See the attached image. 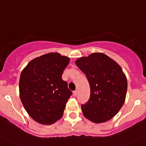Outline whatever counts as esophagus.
Returning a JSON list of instances; mask_svg holds the SVG:
<instances>
[{
    "label": "esophagus",
    "instance_id": "obj_1",
    "mask_svg": "<svg viewBox=\"0 0 146 146\" xmlns=\"http://www.w3.org/2000/svg\"><path fill=\"white\" fill-rule=\"evenodd\" d=\"M77 94H78V91H77V90L73 91V96H76Z\"/></svg>",
    "mask_w": 146,
    "mask_h": 146
}]
</instances>
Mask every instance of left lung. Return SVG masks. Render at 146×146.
<instances>
[{
    "instance_id": "8db88e82",
    "label": "left lung",
    "mask_w": 146,
    "mask_h": 146,
    "mask_svg": "<svg viewBox=\"0 0 146 146\" xmlns=\"http://www.w3.org/2000/svg\"><path fill=\"white\" fill-rule=\"evenodd\" d=\"M78 68L87 76L90 96L82 104L84 115L94 123L106 122L123 105L127 80L117 63L102 53H93L76 61Z\"/></svg>"
}]
</instances>
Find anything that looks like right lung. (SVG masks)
<instances>
[{
	"label": "right lung",
	"mask_w": 146,
	"mask_h": 146,
	"mask_svg": "<svg viewBox=\"0 0 146 146\" xmlns=\"http://www.w3.org/2000/svg\"><path fill=\"white\" fill-rule=\"evenodd\" d=\"M70 59L57 53L35 58L21 73L20 97L24 108L35 121L52 124L63 115L72 92L62 78Z\"/></svg>",
	"instance_id": "add662e5"
}]
</instances>
